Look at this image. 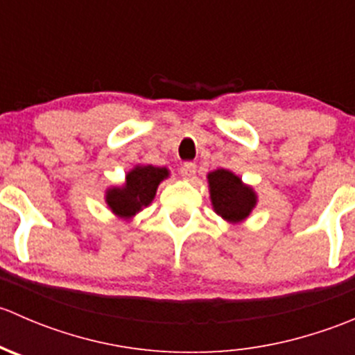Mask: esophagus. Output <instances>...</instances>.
<instances>
[{
	"mask_svg": "<svg viewBox=\"0 0 355 355\" xmlns=\"http://www.w3.org/2000/svg\"><path fill=\"white\" fill-rule=\"evenodd\" d=\"M180 175L184 180H192L196 175V164L194 163H184L180 166Z\"/></svg>",
	"mask_w": 355,
	"mask_h": 355,
	"instance_id": "1",
	"label": "esophagus"
}]
</instances>
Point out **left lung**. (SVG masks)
Returning <instances> with one entry per match:
<instances>
[{"mask_svg":"<svg viewBox=\"0 0 355 355\" xmlns=\"http://www.w3.org/2000/svg\"><path fill=\"white\" fill-rule=\"evenodd\" d=\"M213 211L230 225H239L252 214L257 194L252 185L242 182L234 171L218 168L206 175Z\"/></svg>","mask_w":355,"mask_h":355,"instance_id":"8db88e82","label":"left lung"}]
</instances>
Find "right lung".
<instances>
[{"mask_svg":"<svg viewBox=\"0 0 355 355\" xmlns=\"http://www.w3.org/2000/svg\"><path fill=\"white\" fill-rule=\"evenodd\" d=\"M170 177L166 166L135 164L125 175V182L111 185L105 191V202L116 218L123 221L134 220L135 214L148 207L156 198V191L163 180Z\"/></svg>","mask_w":355,"mask_h":355,"instance_id":"obj_1","label":"right lung"}]
</instances>
